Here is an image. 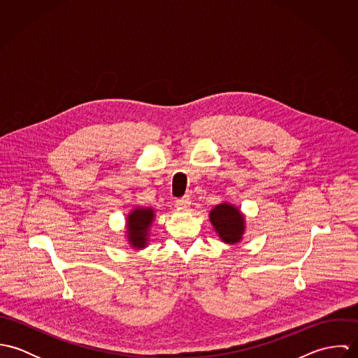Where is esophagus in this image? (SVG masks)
Listing matches in <instances>:
<instances>
[{
  "label": "esophagus",
  "mask_w": 358,
  "mask_h": 358,
  "mask_svg": "<svg viewBox=\"0 0 358 358\" xmlns=\"http://www.w3.org/2000/svg\"><path fill=\"white\" fill-rule=\"evenodd\" d=\"M189 205H190V197L189 196H185V197L176 200V206L178 208H187Z\"/></svg>",
  "instance_id": "34e87169"
}]
</instances>
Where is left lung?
Masks as SVG:
<instances>
[{
	"mask_svg": "<svg viewBox=\"0 0 358 358\" xmlns=\"http://www.w3.org/2000/svg\"><path fill=\"white\" fill-rule=\"evenodd\" d=\"M210 222L219 233V237L227 244H236L241 240L244 231V219L233 205L220 204L210 210Z\"/></svg>",
	"mask_w": 358,
	"mask_h": 358,
	"instance_id": "obj_1",
	"label": "left lung"
}]
</instances>
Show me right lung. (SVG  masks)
I'll list each match as a JSON object with an SVG mask.
<instances>
[{"mask_svg":"<svg viewBox=\"0 0 358 358\" xmlns=\"http://www.w3.org/2000/svg\"><path fill=\"white\" fill-rule=\"evenodd\" d=\"M153 210L152 209H135L128 216V234L132 247L143 248L148 240V227L153 220Z\"/></svg>","mask_w":358,"mask_h":358,"instance_id":"right-lung-1","label":"right lung"}]
</instances>
